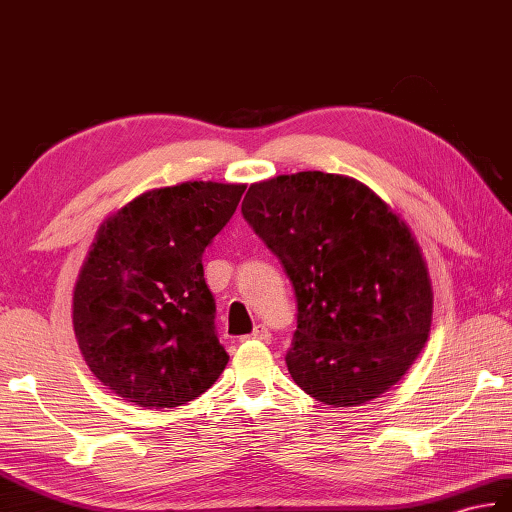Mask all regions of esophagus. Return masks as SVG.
Segmentation results:
<instances>
[{
    "label": "esophagus",
    "mask_w": 512,
    "mask_h": 512,
    "mask_svg": "<svg viewBox=\"0 0 512 512\" xmlns=\"http://www.w3.org/2000/svg\"><path fill=\"white\" fill-rule=\"evenodd\" d=\"M246 338H253V340H264V342H268V340H270V331H268V327H266V325H257V327L253 329V334H251V336H246Z\"/></svg>",
    "instance_id": "1"
}]
</instances>
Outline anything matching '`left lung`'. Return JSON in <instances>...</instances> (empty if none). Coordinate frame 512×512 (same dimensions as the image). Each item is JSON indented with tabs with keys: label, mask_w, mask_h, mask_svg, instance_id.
<instances>
[{
	"label": "left lung",
	"mask_w": 512,
	"mask_h": 512,
	"mask_svg": "<svg viewBox=\"0 0 512 512\" xmlns=\"http://www.w3.org/2000/svg\"><path fill=\"white\" fill-rule=\"evenodd\" d=\"M242 216L292 281L294 382L336 408L397 384L432 323L430 277L406 222L366 185L325 172L251 185Z\"/></svg>",
	"instance_id": "left-lung-1"
}]
</instances>
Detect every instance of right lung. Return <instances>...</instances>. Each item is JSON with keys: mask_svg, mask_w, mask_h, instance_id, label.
I'll return each mask as SVG.
<instances>
[{"mask_svg": "<svg viewBox=\"0 0 512 512\" xmlns=\"http://www.w3.org/2000/svg\"><path fill=\"white\" fill-rule=\"evenodd\" d=\"M244 185L154 189L106 220L74 288L82 358L115 395L176 408L224 371L216 299L202 253L233 218Z\"/></svg>", "mask_w": 512, "mask_h": 512, "instance_id": "add662e5", "label": "right lung"}]
</instances>
